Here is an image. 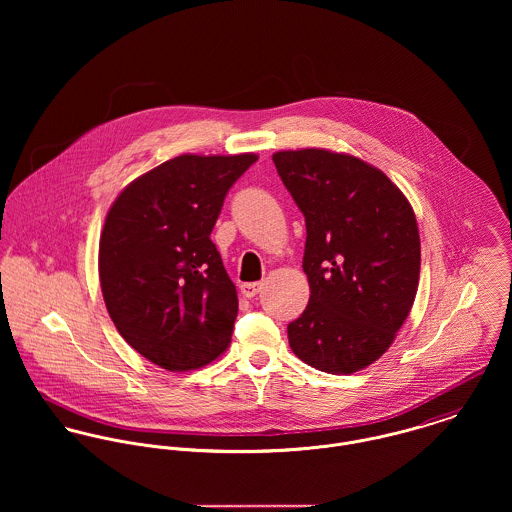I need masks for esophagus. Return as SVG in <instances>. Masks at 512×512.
<instances>
[{"label": "esophagus", "instance_id": "esophagus-1", "mask_svg": "<svg viewBox=\"0 0 512 512\" xmlns=\"http://www.w3.org/2000/svg\"><path fill=\"white\" fill-rule=\"evenodd\" d=\"M262 290V284L260 282H250V284H242L240 286V292L244 297H256V293Z\"/></svg>", "mask_w": 512, "mask_h": 512}]
</instances>
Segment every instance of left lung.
I'll return each instance as SVG.
<instances>
[{
	"instance_id": "left-lung-1",
	"label": "left lung",
	"mask_w": 512,
	"mask_h": 512,
	"mask_svg": "<svg viewBox=\"0 0 512 512\" xmlns=\"http://www.w3.org/2000/svg\"><path fill=\"white\" fill-rule=\"evenodd\" d=\"M305 217L309 303L288 325L305 365L353 374L380 359L420 280V234L404 193L363 159L327 149L274 153Z\"/></svg>"
}]
</instances>
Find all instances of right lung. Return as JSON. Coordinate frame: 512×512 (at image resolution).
<instances>
[{"label":"right lung","instance_id":"right-lung-1","mask_svg":"<svg viewBox=\"0 0 512 512\" xmlns=\"http://www.w3.org/2000/svg\"><path fill=\"white\" fill-rule=\"evenodd\" d=\"M258 155H179L132 181L110 207L98 272L126 339L171 372L209 365L228 347L238 297L211 232L228 189Z\"/></svg>","mask_w":512,"mask_h":512}]
</instances>
